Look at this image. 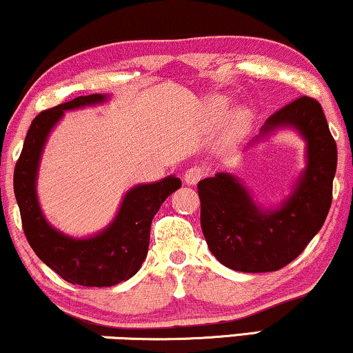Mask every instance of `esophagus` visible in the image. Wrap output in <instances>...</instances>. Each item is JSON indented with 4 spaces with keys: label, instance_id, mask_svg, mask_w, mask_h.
<instances>
[{
    "label": "esophagus",
    "instance_id": "obj_1",
    "mask_svg": "<svg viewBox=\"0 0 353 353\" xmlns=\"http://www.w3.org/2000/svg\"><path fill=\"white\" fill-rule=\"evenodd\" d=\"M205 168L201 167V165H192L186 170L185 173V183L186 185H197L202 178L205 176Z\"/></svg>",
    "mask_w": 353,
    "mask_h": 353
}]
</instances>
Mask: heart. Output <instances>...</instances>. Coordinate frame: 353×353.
<instances>
[{
    "mask_svg": "<svg viewBox=\"0 0 353 353\" xmlns=\"http://www.w3.org/2000/svg\"><path fill=\"white\" fill-rule=\"evenodd\" d=\"M225 110H226V104H223V103L215 104L214 105L215 119H220L221 115L225 114ZM248 119H249V114L245 112V110H239V112H236L234 117H233V127L234 128H243L245 122H248Z\"/></svg>",
    "mask_w": 353,
    "mask_h": 353,
    "instance_id": "heart-1",
    "label": "heart"
}]
</instances>
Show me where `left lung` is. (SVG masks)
<instances>
[{
    "instance_id": "left-lung-1",
    "label": "left lung",
    "mask_w": 353,
    "mask_h": 353,
    "mask_svg": "<svg viewBox=\"0 0 353 353\" xmlns=\"http://www.w3.org/2000/svg\"><path fill=\"white\" fill-rule=\"evenodd\" d=\"M292 128L305 141V168L278 207L259 205L238 176L215 173L197 185L201 226L210 252L244 273L276 272L291 263L325 223L332 201L337 148L316 99L302 96L270 115L259 137Z\"/></svg>"
}]
</instances>
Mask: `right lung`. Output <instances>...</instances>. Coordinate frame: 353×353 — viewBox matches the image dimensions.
<instances>
[{
    "label": "right lung",
    "instance_id": "right-lung-1",
    "mask_svg": "<svg viewBox=\"0 0 353 353\" xmlns=\"http://www.w3.org/2000/svg\"><path fill=\"white\" fill-rule=\"evenodd\" d=\"M108 99L109 94L79 96L38 114L14 170V194L28 244L62 279L86 288L115 286L138 273L148 255L154 215L163 201L181 188V180L175 175L133 186L123 196L115 219L88 238L67 236L46 220L38 202L37 178L48 137L65 110L103 104Z\"/></svg>",
    "mask_w": 353,
    "mask_h": 353
}]
</instances>
